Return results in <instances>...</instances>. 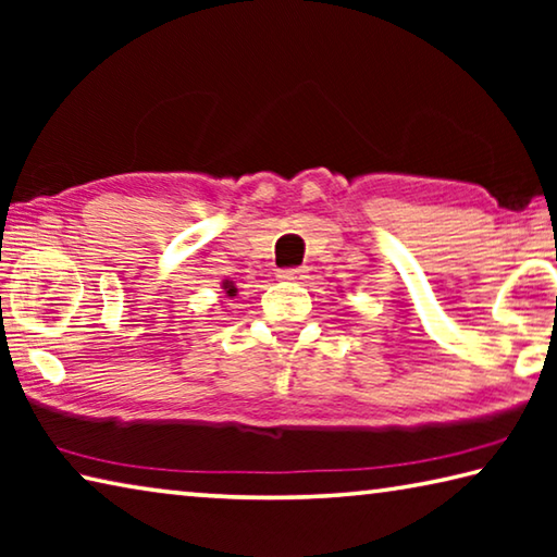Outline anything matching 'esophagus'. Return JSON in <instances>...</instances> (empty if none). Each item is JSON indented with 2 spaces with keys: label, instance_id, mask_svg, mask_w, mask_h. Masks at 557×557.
Listing matches in <instances>:
<instances>
[{
  "label": "esophagus",
  "instance_id": "1",
  "mask_svg": "<svg viewBox=\"0 0 557 557\" xmlns=\"http://www.w3.org/2000/svg\"><path fill=\"white\" fill-rule=\"evenodd\" d=\"M277 277L280 280H287V282H295V280L305 277V270H301V268H285V270L277 272Z\"/></svg>",
  "mask_w": 557,
  "mask_h": 557
}]
</instances>
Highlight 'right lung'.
<instances>
[{"label":"right lung","instance_id":"obj_1","mask_svg":"<svg viewBox=\"0 0 557 557\" xmlns=\"http://www.w3.org/2000/svg\"><path fill=\"white\" fill-rule=\"evenodd\" d=\"M223 289H225V295H228V297H233V295H235L233 282H223Z\"/></svg>","mask_w":557,"mask_h":557}]
</instances>
